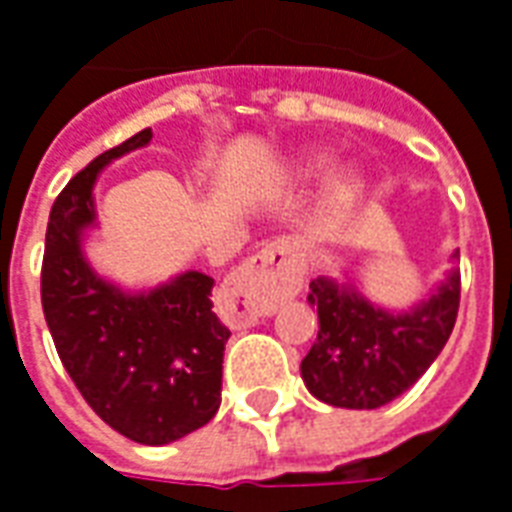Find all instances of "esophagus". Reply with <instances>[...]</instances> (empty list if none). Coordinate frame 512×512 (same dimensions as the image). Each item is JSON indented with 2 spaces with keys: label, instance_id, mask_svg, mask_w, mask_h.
<instances>
[{
  "label": "esophagus",
  "instance_id": "esophagus-1",
  "mask_svg": "<svg viewBox=\"0 0 512 512\" xmlns=\"http://www.w3.org/2000/svg\"><path fill=\"white\" fill-rule=\"evenodd\" d=\"M305 280V260L293 241H274L249 257L232 277V293L255 316H271L280 302L291 299Z\"/></svg>",
  "mask_w": 512,
  "mask_h": 512
}]
</instances>
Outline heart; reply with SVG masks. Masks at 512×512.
Returning a JSON list of instances; mask_svg holds the SVG:
<instances>
[{
    "label": "heart",
    "mask_w": 512,
    "mask_h": 512,
    "mask_svg": "<svg viewBox=\"0 0 512 512\" xmlns=\"http://www.w3.org/2000/svg\"><path fill=\"white\" fill-rule=\"evenodd\" d=\"M327 163H330V155L327 152H305V155L299 157V163H296V171L302 174V177H316L318 171L327 169ZM360 191V177H357L355 169H341L332 174L330 188H327V196H330V202L335 207L349 205L352 199Z\"/></svg>",
    "instance_id": "1"
}]
</instances>
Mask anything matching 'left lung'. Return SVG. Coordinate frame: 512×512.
<instances>
[{
	"label": "left lung",
	"instance_id": "1",
	"mask_svg": "<svg viewBox=\"0 0 512 512\" xmlns=\"http://www.w3.org/2000/svg\"><path fill=\"white\" fill-rule=\"evenodd\" d=\"M307 302L318 310L316 343L302 360L307 391L324 405L377 410L441 355L460 307V271L452 268L407 310L371 302L352 277H316Z\"/></svg>",
	"mask_w": 512,
	"mask_h": 512
}]
</instances>
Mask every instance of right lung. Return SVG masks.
<instances>
[{"instance_id":"obj_1","label":"right lung","mask_w":512,"mask_h":512,"mask_svg":"<svg viewBox=\"0 0 512 512\" xmlns=\"http://www.w3.org/2000/svg\"><path fill=\"white\" fill-rule=\"evenodd\" d=\"M149 141L152 130H141L107 149L60 191L46 227L41 302L57 355L96 416L130 441L163 446L216 416L230 330L213 313V277L202 271L130 291L85 257V232L99 227V174Z\"/></svg>"}]
</instances>
